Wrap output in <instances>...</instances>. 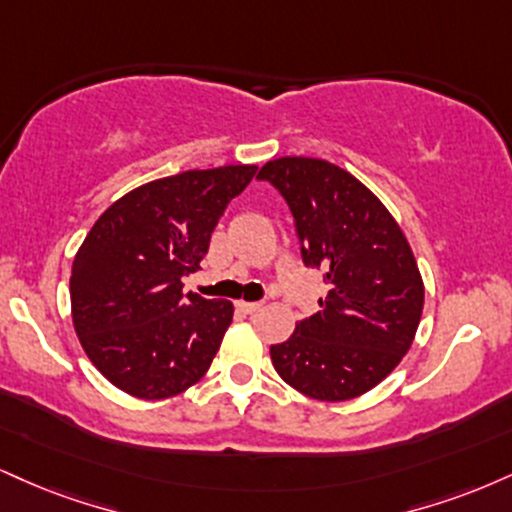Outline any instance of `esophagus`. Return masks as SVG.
I'll list each match as a JSON object with an SVG mask.
<instances>
[{
    "label": "esophagus",
    "instance_id": "esophagus-1",
    "mask_svg": "<svg viewBox=\"0 0 512 512\" xmlns=\"http://www.w3.org/2000/svg\"><path fill=\"white\" fill-rule=\"evenodd\" d=\"M236 307L240 312H245V315H255V312L262 310V303H245V300H238Z\"/></svg>",
    "mask_w": 512,
    "mask_h": 512
}]
</instances>
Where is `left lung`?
Returning a JSON list of instances; mask_svg holds the SVG:
<instances>
[{
	"mask_svg": "<svg viewBox=\"0 0 512 512\" xmlns=\"http://www.w3.org/2000/svg\"><path fill=\"white\" fill-rule=\"evenodd\" d=\"M291 207L303 262L326 272L319 312L272 346L279 377L315 400L338 403L384 381L415 341L424 283L384 202L341 166L279 157L257 174Z\"/></svg>",
	"mask_w": 512,
	"mask_h": 512,
	"instance_id": "obj_1",
	"label": "left lung"
}]
</instances>
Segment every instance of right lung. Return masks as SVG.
<instances>
[{"label":"right lung","instance_id":"right-lung-1","mask_svg":"<svg viewBox=\"0 0 512 512\" xmlns=\"http://www.w3.org/2000/svg\"><path fill=\"white\" fill-rule=\"evenodd\" d=\"M255 164H226L133 188L95 221L71 267V319L90 362L116 389L162 400L197 384L233 319L229 300L183 295V274Z\"/></svg>","mask_w":512,"mask_h":512}]
</instances>
